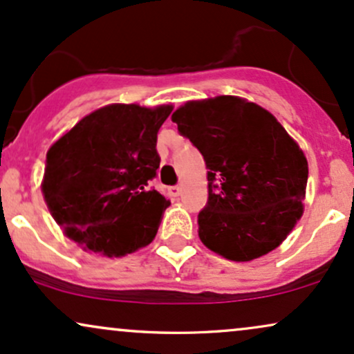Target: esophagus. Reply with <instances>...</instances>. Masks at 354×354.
<instances>
[{"instance_id":"1","label":"esophagus","mask_w":354,"mask_h":354,"mask_svg":"<svg viewBox=\"0 0 354 354\" xmlns=\"http://www.w3.org/2000/svg\"><path fill=\"white\" fill-rule=\"evenodd\" d=\"M180 192H182L180 185H172V187H169V194L172 195V197H178V195H180Z\"/></svg>"}]
</instances>
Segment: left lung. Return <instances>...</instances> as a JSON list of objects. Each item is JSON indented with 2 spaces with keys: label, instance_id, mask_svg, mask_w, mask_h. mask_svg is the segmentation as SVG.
I'll return each instance as SVG.
<instances>
[{
  "label": "left lung",
  "instance_id": "left-lung-1",
  "mask_svg": "<svg viewBox=\"0 0 354 354\" xmlns=\"http://www.w3.org/2000/svg\"><path fill=\"white\" fill-rule=\"evenodd\" d=\"M172 120L209 169L202 243L234 261L275 250L303 214L308 162L298 144L268 111L235 95L187 102Z\"/></svg>",
  "mask_w": 354,
  "mask_h": 354
}]
</instances>
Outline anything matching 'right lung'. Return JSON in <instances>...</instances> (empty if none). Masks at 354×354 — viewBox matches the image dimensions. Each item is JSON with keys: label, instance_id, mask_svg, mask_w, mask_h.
Masks as SVG:
<instances>
[{"label": "right lung", "instance_id": "obj_1", "mask_svg": "<svg viewBox=\"0 0 354 354\" xmlns=\"http://www.w3.org/2000/svg\"><path fill=\"white\" fill-rule=\"evenodd\" d=\"M172 106L111 104L51 145L43 194L49 214L82 248L122 257L149 245L170 201L153 190L157 132Z\"/></svg>", "mask_w": 354, "mask_h": 354}]
</instances>
